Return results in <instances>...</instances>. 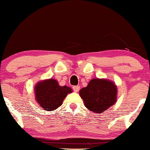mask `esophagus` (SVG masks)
Returning <instances> with one entry per match:
<instances>
[{"instance_id":"esophagus-1","label":"esophagus","mask_w":150,"mask_h":150,"mask_svg":"<svg viewBox=\"0 0 150 150\" xmlns=\"http://www.w3.org/2000/svg\"><path fill=\"white\" fill-rule=\"evenodd\" d=\"M73 89L75 92H79V90H80V86H74V87H73Z\"/></svg>"}]
</instances>
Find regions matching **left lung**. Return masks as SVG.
Instances as JSON below:
<instances>
[{"label":"left lung","instance_id":"left-lung-1","mask_svg":"<svg viewBox=\"0 0 150 150\" xmlns=\"http://www.w3.org/2000/svg\"><path fill=\"white\" fill-rule=\"evenodd\" d=\"M79 94L86 108L96 113H101L116 102L118 89L113 81L94 78L87 87L80 89Z\"/></svg>","mask_w":150,"mask_h":150}]
</instances>
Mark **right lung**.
<instances>
[{
  "mask_svg": "<svg viewBox=\"0 0 150 150\" xmlns=\"http://www.w3.org/2000/svg\"><path fill=\"white\" fill-rule=\"evenodd\" d=\"M73 89L68 86H60L54 79H47L37 82L34 87L35 100L43 109L54 111L61 106L64 99Z\"/></svg>",
  "mask_w": 150,
  "mask_h": 150,
  "instance_id": "obj_1",
  "label": "right lung"
}]
</instances>
